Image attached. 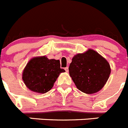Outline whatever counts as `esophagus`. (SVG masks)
I'll return each mask as SVG.
<instances>
[{"mask_svg":"<svg viewBox=\"0 0 128 128\" xmlns=\"http://www.w3.org/2000/svg\"><path fill=\"white\" fill-rule=\"evenodd\" d=\"M65 71H66L67 72H68V71H69V68H68V67H66V68H65Z\"/></svg>","mask_w":128,"mask_h":128,"instance_id":"obj_1","label":"esophagus"}]
</instances>
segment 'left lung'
Returning <instances> with one entry per match:
<instances>
[{"label":"left lung","mask_w":128,"mask_h":128,"mask_svg":"<svg viewBox=\"0 0 128 128\" xmlns=\"http://www.w3.org/2000/svg\"><path fill=\"white\" fill-rule=\"evenodd\" d=\"M70 75L77 88L86 94H94L104 86L111 72L110 64L97 52L88 49L72 57Z\"/></svg>","instance_id":"left-lung-1"}]
</instances>
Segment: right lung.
Returning a JSON list of instances; mask_svg holds the SVG:
<instances>
[{"mask_svg":"<svg viewBox=\"0 0 128 128\" xmlns=\"http://www.w3.org/2000/svg\"><path fill=\"white\" fill-rule=\"evenodd\" d=\"M59 60L48 59L46 56L31 58L22 72L26 87L32 92L44 94L49 91L61 72Z\"/></svg>","mask_w":128,"mask_h":128,"instance_id":"add662e5","label":"right lung"}]
</instances>
